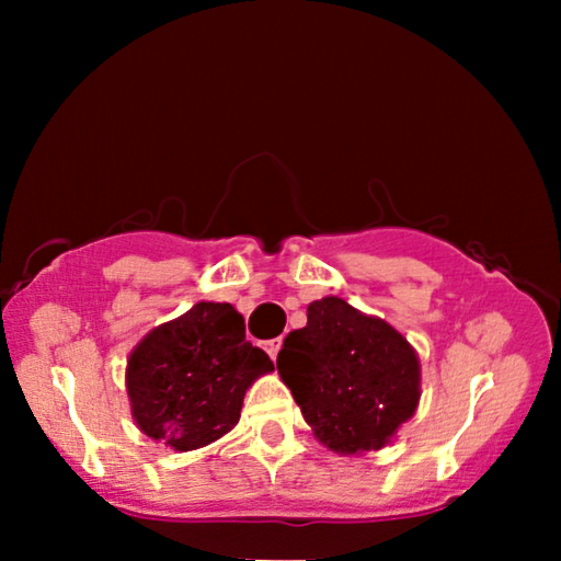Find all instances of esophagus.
Returning a JSON list of instances; mask_svg holds the SVG:
<instances>
[{
  "label": "esophagus",
  "mask_w": 561,
  "mask_h": 561,
  "mask_svg": "<svg viewBox=\"0 0 561 561\" xmlns=\"http://www.w3.org/2000/svg\"><path fill=\"white\" fill-rule=\"evenodd\" d=\"M279 346H282V339H270V341H264V351H267V354L272 356V360L277 358V354H279Z\"/></svg>",
  "instance_id": "1"
}]
</instances>
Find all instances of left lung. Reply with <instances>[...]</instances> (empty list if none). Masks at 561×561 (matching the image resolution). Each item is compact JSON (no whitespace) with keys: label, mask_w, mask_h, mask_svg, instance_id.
I'll return each mask as SVG.
<instances>
[{"label":"left lung","mask_w":561,"mask_h":561,"mask_svg":"<svg viewBox=\"0 0 561 561\" xmlns=\"http://www.w3.org/2000/svg\"><path fill=\"white\" fill-rule=\"evenodd\" d=\"M277 371L314 438L339 455L386 448L421 401V358L408 339L339 297L309 304Z\"/></svg>","instance_id":"8db88e82"}]
</instances>
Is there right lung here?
<instances>
[{
    "mask_svg": "<svg viewBox=\"0 0 561 561\" xmlns=\"http://www.w3.org/2000/svg\"><path fill=\"white\" fill-rule=\"evenodd\" d=\"M272 371L270 356L244 339L232 304L197 301L133 346L130 415L140 433L170 450L205 448L234 428L247 388Z\"/></svg>",
    "mask_w": 561,
    "mask_h": 561,
    "instance_id": "1",
    "label": "right lung"
}]
</instances>
